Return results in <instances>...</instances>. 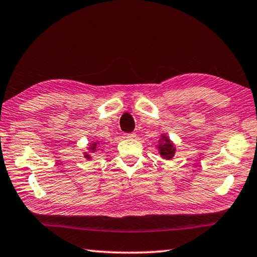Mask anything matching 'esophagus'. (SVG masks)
<instances>
[{
    "label": "esophagus",
    "instance_id": "obj_1",
    "mask_svg": "<svg viewBox=\"0 0 257 257\" xmlns=\"http://www.w3.org/2000/svg\"><path fill=\"white\" fill-rule=\"evenodd\" d=\"M125 138H135L136 137V134L135 133H130V134H125L124 135Z\"/></svg>",
    "mask_w": 257,
    "mask_h": 257
}]
</instances>
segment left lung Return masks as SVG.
Here are the masks:
<instances>
[{"mask_svg":"<svg viewBox=\"0 0 257 257\" xmlns=\"http://www.w3.org/2000/svg\"><path fill=\"white\" fill-rule=\"evenodd\" d=\"M159 150V153L162 159H166V160H172L175 156V152H176V148H175V144L172 141L169 140V137L165 135V134H161L160 140H159V144L157 145Z\"/></svg>","mask_w":257,"mask_h":257,"instance_id":"1","label":"left lung"}]
</instances>
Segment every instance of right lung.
<instances>
[{"mask_svg":"<svg viewBox=\"0 0 257 257\" xmlns=\"http://www.w3.org/2000/svg\"><path fill=\"white\" fill-rule=\"evenodd\" d=\"M98 146H99V141H96V142H92V143L90 144V146H89L88 148V151L90 153H93V152H96L97 150H98ZM90 153H87V152H83V154H84V158L87 159V160H91V154Z\"/></svg>","mask_w":257,"mask_h":257,"instance_id":"right-lung-1","label":"right lung"}]
</instances>
